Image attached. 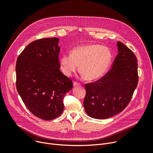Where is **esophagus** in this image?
Returning a JSON list of instances; mask_svg holds the SVG:
<instances>
[{"label": "esophagus", "instance_id": "esophagus-1", "mask_svg": "<svg viewBox=\"0 0 153 153\" xmlns=\"http://www.w3.org/2000/svg\"><path fill=\"white\" fill-rule=\"evenodd\" d=\"M73 85L75 86V87H77V86L81 85V84L77 82H73Z\"/></svg>", "mask_w": 153, "mask_h": 153}]
</instances>
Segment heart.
I'll list each match as a JSON object with an SVG mask.
<instances>
[{
    "label": "heart",
    "mask_w": 153,
    "mask_h": 153,
    "mask_svg": "<svg viewBox=\"0 0 153 153\" xmlns=\"http://www.w3.org/2000/svg\"><path fill=\"white\" fill-rule=\"evenodd\" d=\"M112 54L107 47L97 44L78 46L71 54H63L59 58L63 73L71 76L78 69L88 81H95L104 75L111 61Z\"/></svg>",
    "instance_id": "heart-1"
}]
</instances>
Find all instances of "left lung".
<instances>
[{"instance_id":"1","label":"left lung","mask_w":153,"mask_h":153,"mask_svg":"<svg viewBox=\"0 0 153 153\" xmlns=\"http://www.w3.org/2000/svg\"><path fill=\"white\" fill-rule=\"evenodd\" d=\"M118 53L111 68L94 82L85 85L84 107L87 114L106 119L123 111L130 103L138 85L137 59L133 52L117 42Z\"/></svg>"}]
</instances>
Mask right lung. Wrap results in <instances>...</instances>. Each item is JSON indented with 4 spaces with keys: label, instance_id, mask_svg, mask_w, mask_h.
I'll return each instance as SVG.
<instances>
[{
    "label": "right lung",
    "instance_id": "right-lung-1",
    "mask_svg": "<svg viewBox=\"0 0 153 153\" xmlns=\"http://www.w3.org/2000/svg\"><path fill=\"white\" fill-rule=\"evenodd\" d=\"M58 38L30 43L16 64V87L24 104L34 115L50 120L63 111V99L72 89L71 80L60 71Z\"/></svg>",
    "mask_w": 153,
    "mask_h": 153
}]
</instances>
